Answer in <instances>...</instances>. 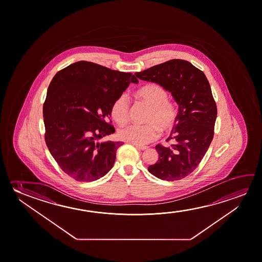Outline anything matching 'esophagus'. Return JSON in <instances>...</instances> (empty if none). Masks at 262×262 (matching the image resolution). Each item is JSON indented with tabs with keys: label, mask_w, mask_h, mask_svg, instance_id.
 I'll return each mask as SVG.
<instances>
[{
	"label": "esophagus",
	"mask_w": 262,
	"mask_h": 262,
	"mask_svg": "<svg viewBox=\"0 0 262 262\" xmlns=\"http://www.w3.org/2000/svg\"><path fill=\"white\" fill-rule=\"evenodd\" d=\"M133 145L135 146L138 149H140V150H146V149H148V147H146V146H141L138 145V144H134L133 143Z\"/></svg>",
	"instance_id": "1"
}]
</instances>
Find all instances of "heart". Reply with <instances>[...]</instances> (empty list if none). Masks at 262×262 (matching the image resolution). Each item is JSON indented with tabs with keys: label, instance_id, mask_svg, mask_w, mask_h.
<instances>
[{
	"label": "heart",
	"instance_id": "1",
	"mask_svg": "<svg viewBox=\"0 0 262 262\" xmlns=\"http://www.w3.org/2000/svg\"><path fill=\"white\" fill-rule=\"evenodd\" d=\"M137 95L150 106L146 116L147 123L126 125L118 130V136L127 142L145 144L156 139L159 129L161 133H167L173 128L177 121V108L168 100L165 89L155 83L143 86L138 91ZM129 111V97L122 93L113 102L112 115L119 124H123L128 121Z\"/></svg>",
	"mask_w": 262,
	"mask_h": 262
}]
</instances>
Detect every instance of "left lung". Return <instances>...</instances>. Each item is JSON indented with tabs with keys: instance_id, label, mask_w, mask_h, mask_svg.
Masks as SVG:
<instances>
[{
	"instance_id": "obj_1",
	"label": "left lung",
	"mask_w": 262,
	"mask_h": 262,
	"mask_svg": "<svg viewBox=\"0 0 262 262\" xmlns=\"http://www.w3.org/2000/svg\"><path fill=\"white\" fill-rule=\"evenodd\" d=\"M135 75L162 86L179 105L177 121L167 139L173 143L156 145L159 160L148 170L163 181L181 180L197 168L213 139L217 106L209 81L201 70L179 59Z\"/></svg>"
}]
</instances>
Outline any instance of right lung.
Segmentation results:
<instances>
[{"instance_id":"add662e5","label":"right lung","mask_w":262,"mask_h":262,"mask_svg":"<svg viewBox=\"0 0 262 262\" xmlns=\"http://www.w3.org/2000/svg\"><path fill=\"white\" fill-rule=\"evenodd\" d=\"M137 78L93 63L77 61L55 74L43 104L45 142L60 169L79 181L108 173L121 141H103L114 133L107 122L113 102Z\"/></svg>"}]
</instances>
